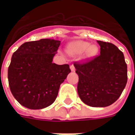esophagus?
<instances>
[{"label":"esophagus","mask_w":135,"mask_h":135,"mask_svg":"<svg viewBox=\"0 0 135 135\" xmlns=\"http://www.w3.org/2000/svg\"><path fill=\"white\" fill-rule=\"evenodd\" d=\"M70 69L71 71H75V67H74V66L73 64L70 66Z\"/></svg>","instance_id":"esophagus-1"}]
</instances>
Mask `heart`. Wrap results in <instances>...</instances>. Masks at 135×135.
Returning a JSON list of instances; mask_svg holds the SVG:
<instances>
[{"label": "heart", "mask_w": 135, "mask_h": 135, "mask_svg": "<svg viewBox=\"0 0 135 135\" xmlns=\"http://www.w3.org/2000/svg\"><path fill=\"white\" fill-rule=\"evenodd\" d=\"M67 50L72 56H78L84 52L85 58L91 59L98 54L99 47L97 45L90 44V42H88L79 40L69 45Z\"/></svg>", "instance_id": "1"}]
</instances>
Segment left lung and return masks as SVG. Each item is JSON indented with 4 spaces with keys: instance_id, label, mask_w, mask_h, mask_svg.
<instances>
[{
    "instance_id": "1",
    "label": "left lung",
    "mask_w": 135,
    "mask_h": 135,
    "mask_svg": "<svg viewBox=\"0 0 135 135\" xmlns=\"http://www.w3.org/2000/svg\"><path fill=\"white\" fill-rule=\"evenodd\" d=\"M100 54L85 63L75 62L80 99L92 107H106L122 95L127 82L124 56L116 45L98 40Z\"/></svg>"
}]
</instances>
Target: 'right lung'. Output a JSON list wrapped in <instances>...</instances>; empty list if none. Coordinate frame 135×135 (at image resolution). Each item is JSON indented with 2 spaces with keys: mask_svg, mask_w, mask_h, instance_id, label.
Listing matches in <instances>:
<instances>
[{
  "mask_svg": "<svg viewBox=\"0 0 135 135\" xmlns=\"http://www.w3.org/2000/svg\"><path fill=\"white\" fill-rule=\"evenodd\" d=\"M60 44L52 39L26 42L13 53L8 69V85L22 105L42 109L55 101L60 85L71 72L69 65L52 62Z\"/></svg>",
  "mask_w": 135,
  "mask_h": 135,
  "instance_id": "right-lung-1",
  "label": "right lung"
}]
</instances>
